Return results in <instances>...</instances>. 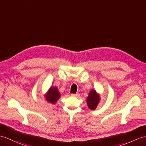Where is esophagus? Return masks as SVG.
<instances>
[{"mask_svg":"<svg viewBox=\"0 0 146 146\" xmlns=\"http://www.w3.org/2000/svg\"><path fill=\"white\" fill-rule=\"evenodd\" d=\"M71 95L72 96V97H79V94H72Z\"/></svg>","mask_w":146,"mask_h":146,"instance_id":"1","label":"esophagus"}]
</instances>
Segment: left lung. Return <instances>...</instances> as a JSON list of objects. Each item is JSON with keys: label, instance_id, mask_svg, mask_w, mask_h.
Returning a JSON list of instances; mask_svg holds the SVG:
<instances>
[{"label": "left lung", "instance_id": "left-lung-1", "mask_svg": "<svg viewBox=\"0 0 146 146\" xmlns=\"http://www.w3.org/2000/svg\"><path fill=\"white\" fill-rule=\"evenodd\" d=\"M100 101V95L95 90H92L88 94L87 98V104L88 107L90 110H94L97 108Z\"/></svg>", "mask_w": 146, "mask_h": 146}]
</instances>
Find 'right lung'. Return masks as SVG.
Instances as JSON below:
<instances>
[{"mask_svg":"<svg viewBox=\"0 0 146 146\" xmlns=\"http://www.w3.org/2000/svg\"><path fill=\"white\" fill-rule=\"evenodd\" d=\"M60 97L61 94L56 87H51L44 95L45 100L51 104H55Z\"/></svg>","mask_w":146,"mask_h":146,"instance_id":"obj_1","label":"right lung"}]
</instances>
